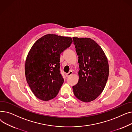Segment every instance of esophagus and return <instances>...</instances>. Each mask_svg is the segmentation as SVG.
<instances>
[{"instance_id":"obj_1","label":"esophagus","mask_w":132,"mask_h":132,"mask_svg":"<svg viewBox=\"0 0 132 132\" xmlns=\"http://www.w3.org/2000/svg\"><path fill=\"white\" fill-rule=\"evenodd\" d=\"M73 73V72H72V71H70V72H69L68 73H67V74H66V77H70V75H71Z\"/></svg>"}]
</instances>
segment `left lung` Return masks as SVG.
Listing matches in <instances>:
<instances>
[{
	"mask_svg": "<svg viewBox=\"0 0 132 132\" xmlns=\"http://www.w3.org/2000/svg\"><path fill=\"white\" fill-rule=\"evenodd\" d=\"M79 55V81L73 87L75 96L84 102L97 98L107 82L109 67L107 57L101 47L90 38L73 37Z\"/></svg>",
	"mask_w": 132,
	"mask_h": 132,
	"instance_id": "left-lung-1",
	"label": "left lung"
}]
</instances>
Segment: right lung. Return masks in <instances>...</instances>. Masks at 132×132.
Returning <instances> with one entry per match:
<instances>
[{
    "label": "right lung",
    "instance_id": "obj_1",
    "mask_svg": "<svg viewBox=\"0 0 132 132\" xmlns=\"http://www.w3.org/2000/svg\"><path fill=\"white\" fill-rule=\"evenodd\" d=\"M72 42L70 37L47 34L30 48L26 60V78L38 99L47 101L58 94L64 81L60 71V53Z\"/></svg>",
    "mask_w": 132,
    "mask_h": 132
}]
</instances>
